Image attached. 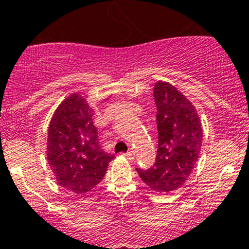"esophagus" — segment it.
I'll list each match as a JSON object with an SVG mask.
<instances>
[{
    "label": "esophagus",
    "instance_id": "34e87169",
    "mask_svg": "<svg viewBox=\"0 0 249 249\" xmlns=\"http://www.w3.org/2000/svg\"><path fill=\"white\" fill-rule=\"evenodd\" d=\"M124 156H126V157L128 158V160H133V158H135V152H133V151H128V152H127V153H124Z\"/></svg>",
    "mask_w": 249,
    "mask_h": 249
}]
</instances>
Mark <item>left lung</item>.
Returning <instances> with one entry per match:
<instances>
[{
    "label": "left lung",
    "mask_w": 249,
    "mask_h": 249,
    "mask_svg": "<svg viewBox=\"0 0 249 249\" xmlns=\"http://www.w3.org/2000/svg\"><path fill=\"white\" fill-rule=\"evenodd\" d=\"M153 96L157 106V157L153 167L147 171L137 168V172L151 190L171 193L183 186L192 173L203 131L196 107L175 86L158 81Z\"/></svg>",
    "instance_id": "left-lung-1"
}]
</instances>
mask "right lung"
Returning a JSON list of instances; mask_svg holds the SVG:
<instances>
[{
  "instance_id": "add662e5",
  "label": "right lung",
  "mask_w": 249,
  "mask_h": 249,
  "mask_svg": "<svg viewBox=\"0 0 249 249\" xmlns=\"http://www.w3.org/2000/svg\"><path fill=\"white\" fill-rule=\"evenodd\" d=\"M92 112L80 93L70 94L53 112L47 131L48 164L57 183L76 195L93 190L114 158L100 147Z\"/></svg>"
}]
</instances>
